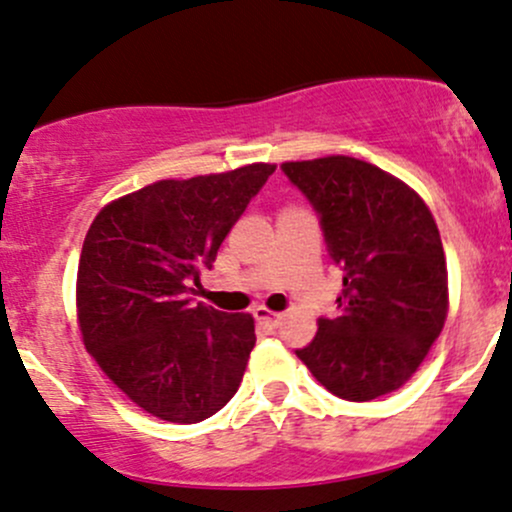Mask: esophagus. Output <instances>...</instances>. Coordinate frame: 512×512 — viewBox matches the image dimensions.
Listing matches in <instances>:
<instances>
[{
  "label": "esophagus",
  "instance_id": "obj_1",
  "mask_svg": "<svg viewBox=\"0 0 512 512\" xmlns=\"http://www.w3.org/2000/svg\"><path fill=\"white\" fill-rule=\"evenodd\" d=\"M255 319H257V324H262L267 328H277L279 324H282V314H277V311H270L267 306H257Z\"/></svg>",
  "mask_w": 512,
  "mask_h": 512
}]
</instances>
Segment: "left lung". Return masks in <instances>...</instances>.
I'll return each mask as SVG.
<instances>
[{"mask_svg":"<svg viewBox=\"0 0 512 512\" xmlns=\"http://www.w3.org/2000/svg\"><path fill=\"white\" fill-rule=\"evenodd\" d=\"M284 174L321 215L343 270L338 316L319 319L301 363L336 397L368 402L417 373L449 314V274L437 220L414 188L343 154L284 161Z\"/></svg>","mask_w":512,"mask_h":512,"instance_id":"left-lung-1","label":"left lung"}]
</instances>
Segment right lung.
<instances>
[{
    "label": "right lung",
    "mask_w": 512,
    "mask_h": 512,
    "mask_svg": "<svg viewBox=\"0 0 512 512\" xmlns=\"http://www.w3.org/2000/svg\"><path fill=\"white\" fill-rule=\"evenodd\" d=\"M277 164L164 179L115 198L85 235L75 282L83 346L152 417L193 424L238 392L255 319L191 304L220 242Z\"/></svg>",
    "instance_id": "obj_1"
}]
</instances>
